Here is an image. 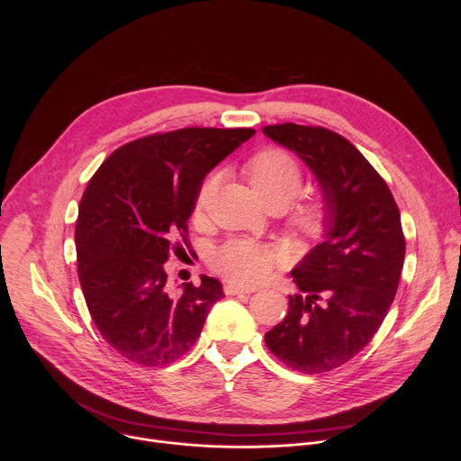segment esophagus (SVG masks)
<instances>
[{
    "label": "esophagus",
    "instance_id": "34e87169",
    "mask_svg": "<svg viewBox=\"0 0 461 461\" xmlns=\"http://www.w3.org/2000/svg\"><path fill=\"white\" fill-rule=\"evenodd\" d=\"M253 288L248 286H237V285H224V294L226 295H239V294H251Z\"/></svg>",
    "mask_w": 461,
    "mask_h": 461
}]
</instances>
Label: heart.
Returning a JSON list of instances; mask_svg holds the SVG:
<instances>
[{
	"label": "heart",
	"mask_w": 461,
	"mask_h": 461,
	"mask_svg": "<svg viewBox=\"0 0 461 461\" xmlns=\"http://www.w3.org/2000/svg\"><path fill=\"white\" fill-rule=\"evenodd\" d=\"M244 171L267 204L294 199L303 182V169L295 157L283 148H265L255 151L244 164ZM217 175H210L196 193V212L206 210L215 193ZM330 217V206L322 196H306L290 210V222L304 235L322 231ZM277 258V251L251 239H231L215 249L212 267L217 274L231 283H255L265 277Z\"/></svg>",
	"instance_id": "b5f03b06"
}]
</instances>
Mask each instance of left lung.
<instances>
[{"label":"left lung","instance_id":"1","mask_svg":"<svg viewBox=\"0 0 461 461\" xmlns=\"http://www.w3.org/2000/svg\"><path fill=\"white\" fill-rule=\"evenodd\" d=\"M262 131L310 166L330 206L326 240L292 272L301 294L290 295L265 341L292 370L330 372L372 341L396 297L405 260L400 208L384 178L336 131L292 122Z\"/></svg>","mask_w":461,"mask_h":461}]
</instances>
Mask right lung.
<instances>
[{
  "mask_svg": "<svg viewBox=\"0 0 461 461\" xmlns=\"http://www.w3.org/2000/svg\"><path fill=\"white\" fill-rule=\"evenodd\" d=\"M251 127H182L111 153L91 176L77 221L78 277L102 338L142 366L175 363L199 339L222 285L201 276L169 294L164 262L189 249L187 219L206 175Z\"/></svg>",
  "mask_w": 461,
  "mask_h": 461,
  "instance_id": "obj_1",
  "label": "right lung"
}]
</instances>
